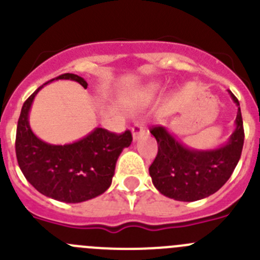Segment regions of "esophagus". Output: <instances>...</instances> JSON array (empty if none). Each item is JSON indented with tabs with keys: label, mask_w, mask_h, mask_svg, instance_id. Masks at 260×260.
Masks as SVG:
<instances>
[{
	"label": "esophagus",
	"mask_w": 260,
	"mask_h": 260,
	"mask_svg": "<svg viewBox=\"0 0 260 260\" xmlns=\"http://www.w3.org/2000/svg\"><path fill=\"white\" fill-rule=\"evenodd\" d=\"M132 133H133V139L138 140L140 139L142 137L145 135V127L142 125V123H134L132 127Z\"/></svg>",
	"instance_id": "34e87169"
}]
</instances>
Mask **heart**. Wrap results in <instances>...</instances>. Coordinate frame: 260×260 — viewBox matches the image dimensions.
I'll list each match as a JSON object with an SVG mask.
<instances>
[{
  "label": "heart",
  "instance_id": "heart-1",
  "mask_svg": "<svg viewBox=\"0 0 260 260\" xmlns=\"http://www.w3.org/2000/svg\"><path fill=\"white\" fill-rule=\"evenodd\" d=\"M155 89H157V85H150L149 88H148V90H149V91H154Z\"/></svg>",
  "mask_w": 260,
  "mask_h": 260
}]
</instances>
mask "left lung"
Returning <instances> with one entry per match:
<instances>
[{
    "label": "left lung",
    "mask_w": 260,
    "mask_h": 260,
    "mask_svg": "<svg viewBox=\"0 0 260 260\" xmlns=\"http://www.w3.org/2000/svg\"><path fill=\"white\" fill-rule=\"evenodd\" d=\"M236 128L227 144L213 150H197L177 142L163 126L150 128L158 143V153L149 167L153 185L165 197L180 202H195L218 191L231 177L244 145V126L240 103Z\"/></svg>",
    "instance_id": "8db88e82"
}]
</instances>
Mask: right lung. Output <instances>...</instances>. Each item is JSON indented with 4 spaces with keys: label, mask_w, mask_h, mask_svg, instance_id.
I'll use <instances>...</instances> for the list:
<instances>
[{
    "label": "right lung",
    "mask_w": 260,
    "mask_h": 260,
    "mask_svg": "<svg viewBox=\"0 0 260 260\" xmlns=\"http://www.w3.org/2000/svg\"><path fill=\"white\" fill-rule=\"evenodd\" d=\"M58 79L78 81L85 89L88 86L75 74H62ZM43 85L24 102L17 121L15 150L19 167L25 179L46 197L65 203L93 199L110 187L118 155L133 142L132 133L126 130L116 134L97 127L71 144L43 142L31 132L28 120L34 97Z\"/></svg>",
    "instance_id": "add662e5"
}]
</instances>
